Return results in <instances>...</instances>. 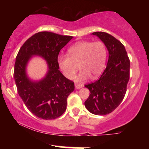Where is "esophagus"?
<instances>
[{
	"label": "esophagus",
	"mask_w": 149,
	"mask_h": 149,
	"mask_svg": "<svg viewBox=\"0 0 149 149\" xmlns=\"http://www.w3.org/2000/svg\"><path fill=\"white\" fill-rule=\"evenodd\" d=\"M75 87H76V89H80L83 87V85L79 84V83H76V84H75Z\"/></svg>",
	"instance_id": "1"
}]
</instances>
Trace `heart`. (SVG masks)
Masks as SVG:
<instances>
[{
  "instance_id": "heart-1",
  "label": "heart",
  "mask_w": 149,
  "mask_h": 149,
  "mask_svg": "<svg viewBox=\"0 0 149 149\" xmlns=\"http://www.w3.org/2000/svg\"><path fill=\"white\" fill-rule=\"evenodd\" d=\"M69 57L61 55L57 61L64 76L72 79L78 71L77 81H82L90 76L95 78L104 70L107 59V48L103 42L80 41L74 44L68 51Z\"/></svg>"
}]
</instances>
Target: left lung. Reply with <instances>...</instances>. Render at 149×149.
<instances>
[{"label":"left lung","mask_w":149,"mask_h":149,"mask_svg":"<svg viewBox=\"0 0 149 149\" xmlns=\"http://www.w3.org/2000/svg\"><path fill=\"white\" fill-rule=\"evenodd\" d=\"M92 34L105 44L109 57L100 78L85 85L90 94L85 106L92 113L104 116L113 111L123 100L130 79V61L125 46L115 37L102 31Z\"/></svg>","instance_id":"obj_1"}]
</instances>
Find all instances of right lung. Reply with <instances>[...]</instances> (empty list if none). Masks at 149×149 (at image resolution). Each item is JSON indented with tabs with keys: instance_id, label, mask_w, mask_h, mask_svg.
Here are the masks:
<instances>
[{
	"instance_id": "obj_1",
	"label": "right lung",
	"mask_w": 149,
	"mask_h": 149,
	"mask_svg": "<svg viewBox=\"0 0 149 149\" xmlns=\"http://www.w3.org/2000/svg\"><path fill=\"white\" fill-rule=\"evenodd\" d=\"M72 38L40 31L26 40L19 50L14 69L17 89L26 107L36 117L55 119L66 111L67 98L74 90V83L60 72L57 59L61 49ZM32 55L41 56L49 64L46 78L38 82L31 81L25 75V66Z\"/></svg>"
}]
</instances>
